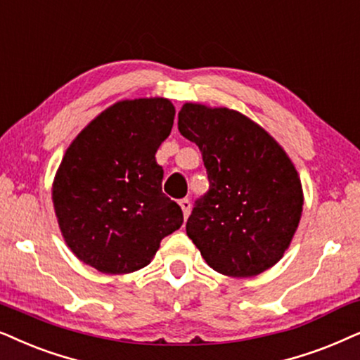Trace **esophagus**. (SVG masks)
I'll list each match as a JSON object with an SVG mask.
<instances>
[{
	"label": "esophagus",
	"instance_id": "34e87169",
	"mask_svg": "<svg viewBox=\"0 0 360 360\" xmlns=\"http://www.w3.org/2000/svg\"><path fill=\"white\" fill-rule=\"evenodd\" d=\"M179 205H180L181 212H184V214H185V218H188V214H190V208H191L190 200H188V198H181L180 202H179Z\"/></svg>",
	"mask_w": 360,
	"mask_h": 360
}]
</instances>
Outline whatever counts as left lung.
Returning <instances> with one entry per match:
<instances>
[{
    "label": "left lung",
    "instance_id": "left-lung-1",
    "mask_svg": "<svg viewBox=\"0 0 360 360\" xmlns=\"http://www.w3.org/2000/svg\"><path fill=\"white\" fill-rule=\"evenodd\" d=\"M179 130L202 152L210 188L195 202L186 235L214 271L250 278L283 258L302 212V188L271 135L226 107L185 104Z\"/></svg>",
    "mask_w": 360,
    "mask_h": 360
}]
</instances>
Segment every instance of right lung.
Wrapping results in <instances>:
<instances>
[{"label": "right lung", "instance_id": "right-lung-1", "mask_svg": "<svg viewBox=\"0 0 360 360\" xmlns=\"http://www.w3.org/2000/svg\"><path fill=\"white\" fill-rule=\"evenodd\" d=\"M174 117L169 99L120 101L64 153L53 184L56 217L72 253L97 271L143 268L184 223L181 208L162 191L155 160Z\"/></svg>", "mask_w": 360, "mask_h": 360}]
</instances>
